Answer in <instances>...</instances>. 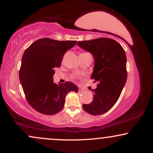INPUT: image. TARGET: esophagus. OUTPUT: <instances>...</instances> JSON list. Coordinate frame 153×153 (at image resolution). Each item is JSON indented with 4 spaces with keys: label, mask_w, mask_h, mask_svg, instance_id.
Segmentation results:
<instances>
[{
    "label": "esophagus",
    "mask_w": 153,
    "mask_h": 153,
    "mask_svg": "<svg viewBox=\"0 0 153 153\" xmlns=\"http://www.w3.org/2000/svg\"><path fill=\"white\" fill-rule=\"evenodd\" d=\"M78 91L80 93H82L84 91V89L82 88H81V87H79L78 88Z\"/></svg>",
    "instance_id": "obj_1"
}]
</instances>
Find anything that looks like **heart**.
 <instances>
[{
  "mask_svg": "<svg viewBox=\"0 0 153 153\" xmlns=\"http://www.w3.org/2000/svg\"><path fill=\"white\" fill-rule=\"evenodd\" d=\"M81 54H82V53H81Z\"/></svg>",
  "mask_w": 153,
  "mask_h": 153,
  "instance_id": "heart-1",
  "label": "heart"
}]
</instances>
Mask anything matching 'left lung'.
<instances>
[{
    "instance_id": "left-lung-1",
    "label": "left lung",
    "mask_w": 153,
    "mask_h": 153,
    "mask_svg": "<svg viewBox=\"0 0 153 153\" xmlns=\"http://www.w3.org/2000/svg\"><path fill=\"white\" fill-rule=\"evenodd\" d=\"M78 45L90 52L95 65L91 79L98 82L92 91L94 99L82 108L91 115H100L110 110L118 101L127 78V57L123 47L110 38L79 41Z\"/></svg>"
}]
</instances>
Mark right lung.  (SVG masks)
Masks as SVG:
<instances>
[{
  "label": "right lung",
  "mask_w": 153,
  "mask_h": 153,
  "mask_svg": "<svg viewBox=\"0 0 153 153\" xmlns=\"http://www.w3.org/2000/svg\"><path fill=\"white\" fill-rule=\"evenodd\" d=\"M76 42L42 38L24 51L19 80L27 102L39 113H58L64 106L67 94L78 91V86L73 82L56 84L53 80L54 68L60 67L64 54Z\"/></svg>",
  "instance_id": "right-lung-1"
}]
</instances>
